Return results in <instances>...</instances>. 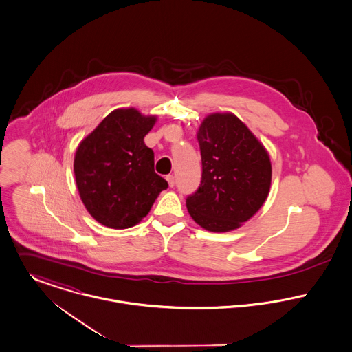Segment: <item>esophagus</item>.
<instances>
[{
	"label": "esophagus",
	"instance_id": "obj_1",
	"mask_svg": "<svg viewBox=\"0 0 352 352\" xmlns=\"http://www.w3.org/2000/svg\"><path fill=\"white\" fill-rule=\"evenodd\" d=\"M166 182H168L169 187H175V184H176V179H175L173 175H168L166 176Z\"/></svg>",
	"mask_w": 352,
	"mask_h": 352
}]
</instances>
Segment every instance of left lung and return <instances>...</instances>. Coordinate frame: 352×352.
<instances>
[{
    "instance_id": "1",
    "label": "left lung",
    "mask_w": 352,
    "mask_h": 352,
    "mask_svg": "<svg viewBox=\"0 0 352 352\" xmlns=\"http://www.w3.org/2000/svg\"><path fill=\"white\" fill-rule=\"evenodd\" d=\"M198 142L201 180L186 199L188 212L206 230L237 229L268 197V153L233 113L207 116L198 131Z\"/></svg>"
}]
</instances>
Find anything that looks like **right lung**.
Returning <instances> with one entry per match:
<instances>
[{
	"instance_id": "add662e5",
	"label": "right lung",
	"mask_w": 352,
	"mask_h": 352,
	"mask_svg": "<svg viewBox=\"0 0 352 352\" xmlns=\"http://www.w3.org/2000/svg\"><path fill=\"white\" fill-rule=\"evenodd\" d=\"M154 116L134 108L115 109L80 144L74 175L81 201L101 225L127 229L148 215L168 188L154 172V151L144 138Z\"/></svg>"
}]
</instances>
